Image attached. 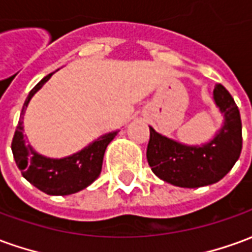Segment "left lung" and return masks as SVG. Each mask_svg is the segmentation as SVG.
Returning <instances> with one entry per match:
<instances>
[{"mask_svg": "<svg viewBox=\"0 0 252 252\" xmlns=\"http://www.w3.org/2000/svg\"><path fill=\"white\" fill-rule=\"evenodd\" d=\"M213 101L222 115V124L209 142L186 144L150 126L147 160L158 178L180 188H201L219 182L236 163L242 151L238 106L220 83L215 86Z\"/></svg>", "mask_w": 252, "mask_h": 252, "instance_id": "obj_1", "label": "left lung"}]
</instances>
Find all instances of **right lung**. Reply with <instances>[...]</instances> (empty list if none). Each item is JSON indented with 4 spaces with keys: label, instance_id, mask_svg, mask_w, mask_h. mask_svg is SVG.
Instances as JSON below:
<instances>
[{
    "label": "right lung",
    "instance_id": "add662e5",
    "mask_svg": "<svg viewBox=\"0 0 252 252\" xmlns=\"http://www.w3.org/2000/svg\"><path fill=\"white\" fill-rule=\"evenodd\" d=\"M52 74L54 72L43 78L25 99L12 142V153L23 177L32 185L50 195H68L88 188L98 178L105 150L119 131L108 132L89 143L78 153L64 158H48L37 153L31 144H25L23 126L25 110L32 97L44 86Z\"/></svg>",
    "mask_w": 252,
    "mask_h": 252
}]
</instances>
